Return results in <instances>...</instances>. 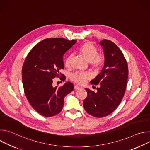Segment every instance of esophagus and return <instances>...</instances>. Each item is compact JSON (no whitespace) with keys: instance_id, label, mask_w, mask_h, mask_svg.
Here are the masks:
<instances>
[{"instance_id":"1","label":"esophagus","mask_w":150,"mask_h":150,"mask_svg":"<svg viewBox=\"0 0 150 150\" xmlns=\"http://www.w3.org/2000/svg\"><path fill=\"white\" fill-rule=\"evenodd\" d=\"M74 89H75V90H79V89H81V87H80L79 86H78V85H75V86H74Z\"/></svg>"}]
</instances>
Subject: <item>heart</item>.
Returning <instances> with one entry per match:
<instances>
[{
  "label": "heart",
  "mask_w": 150,
  "mask_h": 150,
  "mask_svg": "<svg viewBox=\"0 0 150 150\" xmlns=\"http://www.w3.org/2000/svg\"><path fill=\"white\" fill-rule=\"evenodd\" d=\"M78 52L86 59L90 65L94 68H100L103 65L104 58L101 54H98V49L96 46L90 41H87L80 46L78 49ZM72 59V54H68L65 60V66L69 67ZM91 77L88 72H76L71 75L70 78L74 82L82 85Z\"/></svg>",
  "instance_id": "b5f03b06"
}]
</instances>
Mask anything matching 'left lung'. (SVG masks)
Returning <instances> with one entry per match:
<instances>
[{
	"mask_svg": "<svg viewBox=\"0 0 150 150\" xmlns=\"http://www.w3.org/2000/svg\"><path fill=\"white\" fill-rule=\"evenodd\" d=\"M100 45L104 54V67L91 84H100V87L97 88V93L85 88L87 97L83 102L85 111L96 117L108 116L117 108L123 97L128 77L127 62L120 49L109 40L101 41Z\"/></svg>",
	"mask_w": 150,
	"mask_h": 150,
	"instance_id": "left-lung-1",
	"label": "left lung"
}]
</instances>
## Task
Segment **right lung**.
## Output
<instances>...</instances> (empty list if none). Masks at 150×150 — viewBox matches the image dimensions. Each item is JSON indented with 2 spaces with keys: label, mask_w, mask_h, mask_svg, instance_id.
Here are the masks:
<instances>
[{
  "label": "right lung",
  "mask_w": 150,
  "mask_h": 150,
  "mask_svg": "<svg viewBox=\"0 0 150 150\" xmlns=\"http://www.w3.org/2000/svg\"><path fill=\"white\" fill-rule=\"evenodd\" d=\"M76 42L62 38L42 40L28 54L22 69V80L26 97L33 108L45 117L59 114L64 105V98L74 88L72 82L62 87H53V78L65 79L59 72L64 68V54Z\"/></svg>",
  "instance_id": "1"
}]
</instances>
